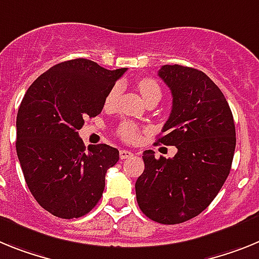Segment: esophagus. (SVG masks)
<instances>
[{"instance_id": "obj_1", "label": "esophagus", "mask_w": 259, "mask_h": 259, "mask_svg": "<svg viewBox=\"0 0 259 259\" xmlns=\"http://www.w3.org/2000/svg\"><path fill=\"white\" fill-rule=\"evenodd\" d=\"M133 156V152L127 151V150H121L120 151V157L121 160H125V159H129V157Z\"/></svg>"}]
</instances>
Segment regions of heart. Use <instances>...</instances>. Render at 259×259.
Returning a JSON list of instances; mask_svg holds the SVG:
<instances>
[{
	"label": "heart",
	"mask_w": 259,
	"mask_h": 259,
	"mask_svg": "<svg viewBox=\"0 0 259 259\" xmlns=\"http://www.w3.org/2000/svg\"><path fill=\"white\" fill-rule=\"evenodd\" d=\"M137 86H138L139 92L141 95L143 96L145 102H159L161 99V89L160 86L157 84L156 80L151 79V78H141V79L137 82ZM120 95V87L114 86L111 91L108 92L107 98H105V105L107 107H111L114 105ZM118 134H120L121 138L126 142H134L137 141L139 137V129L136 123L133 122H125L122 123L118 129Z\"/></svg>",
	"instance_id": "1"
}]
</instances>
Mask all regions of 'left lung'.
Wrapping results in <instances>:
<instances>
[{
	"instance_id": "8db88e82",
	"label": "left lung",
	"mask_w": 259,
	"mask_h": 259,
	"mask_svg": "<svg viewBox=\"0 0 259 259\" xmlns=\"http://www.w3.org/2000/svg\"><path fill=\"white\" fill-rule=\"evenodd\" d=\"M157 74L173 100L156 143L176 146L177 154L156 159L151 150L143 152L137 202L154 222L180 224L208 207L226 183L236 147L235 122L223 92L203 71L164 65Z\"/></svg>"
}]
</instances>
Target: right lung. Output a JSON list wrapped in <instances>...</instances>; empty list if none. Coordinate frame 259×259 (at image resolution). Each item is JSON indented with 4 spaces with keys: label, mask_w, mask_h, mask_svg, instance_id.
Here are the masks:
<instances>
[{
    "label": "right lung",
    "mask_w": 259,
    "mask_h": 259,
    "mask_svg": "<svg viewBox=\"0 0 259 259\" xmlns=\"http://www.w3.org/2000/svg\"><path fill=\"white\" fill-rule=\"evenodd\" d=\"M127 69L108 70L86 58L52 66L27 90L17 114V155L26 184L44 210L62 219L86 215L102 198L105 173L120 152L86 150L78 130L102 112Z\"/></svg>",
    "instance_id": "right-lung-1"
}]
</instances>
